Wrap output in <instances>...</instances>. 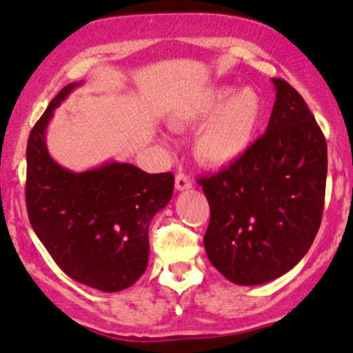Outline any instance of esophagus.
<instances>
[{
	"mask_svg": "<svg viewBox=\"0 0 353 353\" xmlns=\"http://www.w3.org/2000/svg\"><path fill=\"white\" fill-rule=\"evenodd\" d=\"M175 188L178 192H185V190L192 188V180L185 173H178L175 178Z\"/></svg>",
	"mask_w": 353,
	"mask_h": 353,
	"instance_id": "esophagus-1",
	"label": "esophagus"
}]
</instances>
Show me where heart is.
I'll use <instances>...</instances> for the list:
<instances>
[{"label": "heart", "mask_w": 353, "mask_h": 353, "mask_svg": "<svg viewBox=\"0 0 353 353\" xmlns=\"http://www.w3.org/2000/svg\"><path fill=\"white\" fill-rule=\"evenodd\" d=\"M265 117L263 100L255 90L220 85L201 94L180 114V123L198 125L195 155L210 166H232L255 145Z\"/></svg>", "instance_id": "heart-1"}]
</instances>
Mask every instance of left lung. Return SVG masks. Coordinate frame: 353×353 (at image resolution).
Returning a JSON list of instances; mask_svg holds the SVG:
<instances>
[{"mask_svg": "<svg viewBox=\"0 0 353 353\" xmlns=\"http://www.w3.org/2000/svg\"><path fill=\"white\" fill-rule=\"evenodd\" d=\"M275 103L248 155L198 183L210 203L208 260L236 285H262L295 267L320 228L327 141L299 91L272 78Z\"/></svg>", "mask_w": 353, "mask_h": 353, "instance_id": "obj_1", "label": "left lung"}]
</instances>
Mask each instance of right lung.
<instances>
[{"label": "right lung", "instance_id": "1", "mask_svg": "<svg viewBox=\"0 0 353 353\" xmlns=\"http://www.w3.org/2000/svg\"><path fill=\"white\" fill-rule=\"evenodd\" d=\"M81 83L59 91L28 138V216L66 275L97 290L120 292L146 270L150 221L172 200L175 178L150 175L121 161L73 172L53 160L46 128L54 110Z\"/></svg>", "mask_w": 353, "mask_h": 353}]
</instances>
